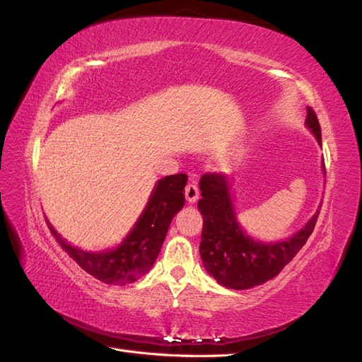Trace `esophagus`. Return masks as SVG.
Here are the masks:
<instances>
[{"instance_id":"1","label":"esophagus","mask_w":362,"mask_h":362,"mask_svg":"<svg viewBox=\"0 0 362 362\" xmlns=\"http://www.w3.org/2000/svg\"><path fill=\"white\" fill-rule=\"evenodd\" d=\"M199 198V189L197 186V182H189L187 187H186V199L189 203H195L197 199Z\"/></svg>"}]
</instances>
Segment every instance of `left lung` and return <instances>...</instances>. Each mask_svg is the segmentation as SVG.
<instances>
[{"instance_id":"8db88e82","label":"left lung","mask_w":362,"mask_h":362,"mask_svg":"<svg viewBox=\"0 0 362 362\" xmlns=\"http://www.w3.org/2000/svg\"><path fill=\"white\" fill-rule=\"evenodd\" d=\"M305 122L322 146L319 120L311 107H307ZM229 187L228 176L220 173H204L199 180L202 198L198 209L203 215L199 254L207 272L220 285L230 290H249L276 277L285 264L294 259L316 226L319 209L313 218L288 240L277 243L255 242L237 223Z\"/></svg>"}]
</instances>
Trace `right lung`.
<instances>
[{
  "mask_svg": "<svg viewBox=\"0 0 362 362\" xmlns=\"http://www.w3.org/2000/svg\"><path fill=\"white\" fill-rule=\"evenodd\" d=\"M186 173L159 180L148 203L130 234L116 249L86 252L65 242L47 223L57 243L88 274L108 285H125L147 274L158 259L168 226L184 206Z\"/></svg>",
  "mask_w": 362,
  "mask_h": 362,
  "instance_id": "add662e5",
  "label": "right lung"
}]
</instances>
